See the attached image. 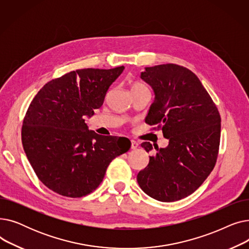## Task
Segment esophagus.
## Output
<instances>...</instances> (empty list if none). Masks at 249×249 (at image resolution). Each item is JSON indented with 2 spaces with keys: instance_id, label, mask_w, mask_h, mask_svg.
I'll use <instances>...</instances> for the list:
<instances>
[{
  "instance_id": "esophagus-1",
  "label": "esophagus",
  "mask_w": 249,
  "mask_h": 249,
  "mask_svg": "<svg viewBox=\"0 0 249 249\" xmlns=\"http://www.w3.org/2000/svg\"><path fill=\"white\" fill-rule=\"evenodd\" d=\"M138 147V143L135 140H131V149H136Z\"/></svg>"
}]
</instances>
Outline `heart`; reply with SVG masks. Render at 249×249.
<instances>
[{
  "mask_svg": "<svg viewBox=\"0 0 249 249\" xmlns=\"http://www.w3.org/2000/svg\"><path fill=\"white\" fill-rule=\"evenodd\" d=\"M142 89H147V87L145 85H143L142 83H139V82H134V83L131 84V91Z\"/></svg>",
  "mask_w": 249,
  "mask_h": 249,
  "instance_id": "b5f03b06",
  "label": "heart"
}]
</instances>
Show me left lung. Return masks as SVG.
Instances as JSON below:
<instances>
[{"instance_id": "left-lung-1", "label": "left lung", "mask_w": 249, "mask_h": 249, "mask_svg": "<svg viewBox=\"0 0 249 249\" xmlns=\"http://www.w3.org/2000/svg\"><path fill=\"white\" fill-rule=\"evenodd\" d=\"M141 78L149 84L155 100L145 123L162 130L167 147H155L137 181L151 198L161 202L184 199L197 190L216 164L221 117L199 77L181 65L166 63L145 68ZM141 146L147 152L150 142Z\"/></svg>"}]
</instances>
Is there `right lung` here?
<instances>
[{
	"mask_svg": "<svg viewBox=\"0 0 249 249\" xmlns=\"http://www.w3.org/2000/svg\"><path fill=\"white\" fill-rule=\"evenodd\" d=\"M124 67L83 69L53 78L38 91L25 114L21 136L37 178L54 193L81 198L102 182L110 162L129 150L125 137L88 129L85 116L102 107Z\"/></svg>",
	"mask_w": 249,
	"mask_h": 249,
	"instance_id": "add662e5",
	"label": "right lung"
}]
</instances>
